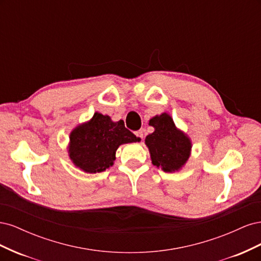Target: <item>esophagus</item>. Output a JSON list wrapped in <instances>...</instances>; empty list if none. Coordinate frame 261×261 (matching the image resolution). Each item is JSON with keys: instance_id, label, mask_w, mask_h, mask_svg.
Wrapping results in <instances>:
<instances>
[{"instance_id": "obj_1", "label": "esophagus", "mask_w": 261, "mask_h": 261, "mask_svg": "<svg viewBox=\"0 0 261 261\" xmlns=\"http://www.w3.org/2000/svg\"><path fill=\"white\" fill-rule=\"evenodd\" d=\"M135 134H136L137 137H139L141 140H143V138H144V130H141V129L137 130Z\"/></svg>"}]
</instances>
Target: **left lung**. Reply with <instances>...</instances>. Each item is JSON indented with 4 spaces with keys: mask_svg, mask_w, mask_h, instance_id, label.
<instances>
[{
    "mask_svg": "<svg viewBox=\"0 0 261 261\" xmlns=\"http://www.w3.org/2000/svg\"><path fill=\"white\" fill-rule=\"evenodd\" d=\"M149 125L154 132L145 139L151 162L164 172H177L191 156L192 141L186 134L178 129L168 113L150 118Z\"/></svg>",
    "mask_w": 261,
    "mask_h": 261,
    "instance_id": "8db88e82",
    "label": "left lung"
}]
</instances>
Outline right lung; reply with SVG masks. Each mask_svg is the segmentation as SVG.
Instances as JSON below:
<instances>
[{
    "mask_svg": "<svg viewBox=\"0 0 261 261\" xmlns=\"http://www.w3.org/2000/svg\"><path fill=\"white\" fill-rule=\"evenodd\" d=\"M139 140L123 121L113 122L109 115L96 112L88 122L70 132L68 155L80 170L99 173L112 167L118 147Z\"/></svg>",
    "mask_w": 261,
    "mask_h": 261,
    "instance_id": "1",
    "label": "right lung"
}]
</instances>
